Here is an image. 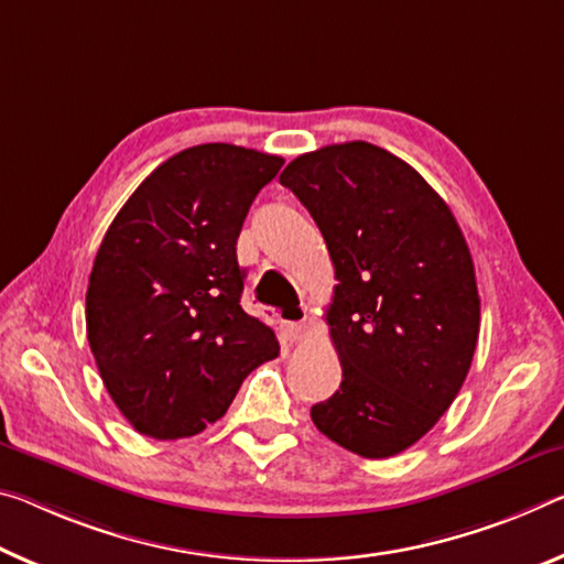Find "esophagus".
Instances as JSON below:
<instances>
[{"label": "esophagus", "instance_id": "obj_1", "mask_svg": "<svg viewBox=\"0 0 564 564\" xmlns=\"http://www.w3.org/2000/svg\"><path fill=\"white\" fill-rule=\"evenodd\" d=\"M279 321H281V328H283V336L289 338V341H299V338L303 336V330H306V324H308V311L306 306H293L283 314H279Z\"/></svg>", "mask_w": 564, "mask_h": 564}]
</instances>
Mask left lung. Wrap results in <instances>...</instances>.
Here are the masks:
<instances>
[{
    "label": "left lung",
    "mask_w": 564,
    "mask_h": 564,
    "mask_svg": "<svg viewBox=\"0 0 564 564\" xmlns=\"http://www.w3.org/2000/svg\"><path fill=\"white\" fill-rule=\"evenodd\" d=\"M281 185L316 220L338 281L326 321L341 387L311 419L359 457H394L440 422L469 373L479 293L467 240L434 187L371 142L299 155Z\"/></svg>",
    "instance_id": "left-lung-1"
}]
</instances>
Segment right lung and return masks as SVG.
I'll use <instances>...</instances> for the list:
<instances>
[{"instance_id": "1", "label": "right lung", "mask_w": 564, "mask_h": 564, "mask_svg": "<svg viewBox=\"0 0 564 564\" xmlns=\"http://www.w3.org/2000/svg\"><path fill=\"white\" fill-rule=\"evenodd\" d=\"M283 158L208 142L155 167L110 223L87 285V341L140 434L181 440L226 414L275 334L240 306L236 240Z\"/></svg>"}]
</instances>
